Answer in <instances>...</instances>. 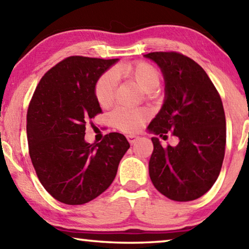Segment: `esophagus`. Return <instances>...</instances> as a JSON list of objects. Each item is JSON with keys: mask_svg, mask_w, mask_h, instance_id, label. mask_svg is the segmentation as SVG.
Returning a JSON list of instances; mask_svg holds the SVG:
<instances>
[{"mask_svg": "<svg viewBox=\"0 0 249 249\" xmlns=\"http://www.w3.org/2000/svg\"><path fill=\"white\" fill-rule=\"evenodd\" d=\"M139 139H140L139 136H135V135H127V141H128L131 144L136 143V142L139 141Z\"/></svg>", "mask_w": 249, "mask_h": 249, "instance_id": "1", "label": "esophagus"}]
</instances>
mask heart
Listing matches in <instances>:
<instances>
[{
    "label": "heart",
    "instance_id": "1",
    "mask_svg": "<svg viewBox=\"0 0 249 249\" xmlns=\"http://www.w3.org/2000/svg\"><path fill=\"white\" fill-rule=\"evenodd\" d=\"M116 74H122L136 83L137 86L146 93L154 92L160 84V74L149 63L143 61L132 63L115 70ZM116 89V78L113 72H106L98 78L95 85V96L102 107H109L114 102ZM148 118L145 109L120 107L112 114V123L124 133H135Z\"/></svg>",
    "mask_w": 249,
    "mask_h": 249
}]
</instances>
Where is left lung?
Here are the masks:
<instances>
[{
	"instance_id": "8db88e82",
	"label": "left lung",
	"mask_w": 249,
	"mask_h": 249,
	"mask_svg": "<svg viewBox=\"0 0 249 249\" xmlns=\"http://www.w3.org/2000/svg\"><path fill=\"white\" fill-rule=\"evenodd\" d=\"M161 70L165 101L148 125L149 132L178 137L176 146L163 147L153 137L149 177L155 188L176 202H189L212 188L222 169L226 120L218 92L195 61L178 52L144 55Z\"/></svg>"
}]
</instances>
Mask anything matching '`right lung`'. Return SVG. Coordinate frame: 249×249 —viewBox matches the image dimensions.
<instances>
[{"label": "right lung", "mask_w": 249, "mask_h": 249, "mask_svg": "<svg viewBox=\"0 0 249 249\" xmlns=\"http://www.w3.org/2000/svg\"><path fill=\"white\" fill-rule=\"evenodd\" d=\"M117 58L70 56L47 71L26 115L29 153L43 187L58 202L82 205L106 191L129 148L123 134L100 143L84 140L85 126L102 113L95 85Z\"/></svg>", "instance_id": "add662e5"}]
</instances>
